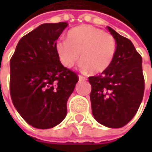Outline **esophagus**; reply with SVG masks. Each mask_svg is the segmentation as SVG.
<instances>
[{
    "mask_svg": "<svg viewBox=\"0 0 152 152\" xmlns=\"http://www.w3.org/2000/svg\"><path fill=\"white\" fill-rule=\"evenodd\" d=\"M79 79L80 81H85L86 80V78H85V76H82V75H79Z\"/></svg>",
    "mask_w": 152,
    "mask_h": 152,
    "instance_id": "esophagus-1",
    "label": "esophagus"
}]
</instances>
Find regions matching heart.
<instances>
[{
    "label": "heart",
    "mask_w": 152,
    "mask_h": 152,
    "mask_svg": "<svg viewBox=\"0 0 152 152\" xmlns=\"http://www.w3.org/2000/svg\"><path fill=\"white\" fill-rule=\"evenodd\" d=\"M116 46V40L111 34L91 25H82L71 29L67 39L57 40L55 49L63 67H73L79 60V54L81 67L97 74L111 66Z\"/></svg>",
    "instance_id": "b5f03b06"
}]
</instances>
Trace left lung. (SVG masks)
I'll return each mask as SVG.
<instances>
[{
    "label": "left lung",
    "mask_w": 152,
    "mask_h": 152,
    "mask_svg": "<svg viewBox=\"0 0 152 152\" xmlns=\"http://www.w3.org/2000/svg\"><path fill=\"white\" fill-rule=\"evenodd\" d=\"M116 39V52L111 66L98 76L89 77L92 113L98 123L109 128H122L134 117L142 102L145 79L142 57L134 45L107 27Z\"/></svg>",
    "instance_id": "8db88e82"
}]
</instances>
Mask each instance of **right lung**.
I'll return each mask as SVG.
<instances>
[{
  "mask_svg": "<svg viewBox=\"0 0 152 152\" xmlns=\"http://www.w3.org/2000/svg\"><path fill=\"white\" fill-rule=\"evenodd\" d=\"M67 23H44L19 40L10 60V94L21 117L37 129L59 124L67 114V99L79 81L63 67L55 45Z\"/></svg>",
  "mask_w": 152,
  "mask_h": 152,
  "instance_id": "right-lung-1",
  "label": "right lung"
}]
</instances>
